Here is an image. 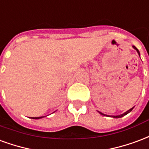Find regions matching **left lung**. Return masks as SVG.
<instances>
[{
    "mask_svg": "<svg viewBox=\"0 0 149 149\" xmlns=\"http://www.w3.org/2000/svg\"><path fill=\"white\" fill-rule=\"evenodd\" d=\"M132 47H133V48H134V49L136 50V52H137V53H138L139 55H140V52H139V50L137 49V48H136V47L135 46H132ZM132 109H133V107H132V108H131V109H129V110H128V111L125 112V113H122V114L118 115V116H112V118H122L123 116H125V115L128 114L129 113H130V112L132 111ZM98 112H99V111H98ZM99 113H100V114H102V115H104V116H106V114H104V113H101V112H99Z\"/></svg>",
    "mask_w": 149,
    "mask_h": 149,
    "instance_id": "8db88e82",
    "label": "left lung"
}]
</instances>
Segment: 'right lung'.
<instances>
[{"instance_id":"obj_1","label":"right lung","mask_w":149,"mask_h":149,"mask_svg":"<svg viewBox=\"0 0 149 149\" xmlns=\"http://www.w3.org/2000/svg\"><path fill=\"white\" fill-rule=\"evenodd\" d=\"M43 118V117H38V118H32L33 119H40V118Z\"/></svg>"}]
</instances>
